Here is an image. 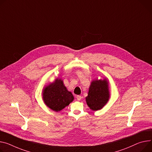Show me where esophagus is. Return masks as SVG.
Returning <instances> with one entry per match:
<instances>
[{
	"mask_svg": "<svg viewBox=\"0 0 152 152\" xmlns=\"http://www.w3.org/2000/svg\"><path fill=\"white\" fill-rule=\"evenodd\" d=\"M76 98H77V99L78 100H80L81 99V96H77V97H76Z\"/></svg>",
	"mask_w": 152,
	"mask_h": 152,
	"instance_id": "34e87169",
	"label": "esophagus"
}]
</instances>
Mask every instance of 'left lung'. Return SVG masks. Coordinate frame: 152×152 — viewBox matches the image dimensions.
Segmentation results:
<instances>
[{
    "label": "left lung",
    "mask_w": 152,
    "mask_h": 152,
    "mask_svg": "<svg viewBox=\"0 0 152 152\" xmlns=\"http://www.w3.org/2000/svg\"><path fill=\"white\" fill-rule=\"evenodd\" d=\"M109 81L107 78L92 80L89 88L86 102L89 108L98 111L103 108L110 99Z\"/></svg>",
    "instance_id": "left-lung-1"
}]
</instances>
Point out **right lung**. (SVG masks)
<instances>
[{
	"label": "right lung",
	"mask_w": 152,
	"mask_h": 152,
	"mask_svg": "<svg viewBox=\"0 0 152 152\" xmlns=\"http://www.w3.org/2000/svg\"><path fill=\"white\" fill-rule=\"evenodd\" d=\"M42 100L45 105L52 110L58 112L68 106L74 99L61 78H56L42 89Z\"/></svg>",
	"instance_id": "right-lung-1"
}]
</instances>
